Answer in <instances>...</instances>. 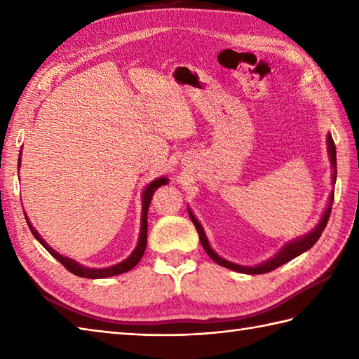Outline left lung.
<instances>
[{"instance_id":"obj_1","label":"left lung","mask_w":359,"mask_h":359,"mask_svg":"<svg viewBox=\"0 0 359 359\" xmlns=\"http://www.w3.org/2000/svg\"><path fill=\"white\" fill-rule=\"evenodd\" d=\"M327 144H329V158L332 162V168H333V174H332V179H333V184L337 182V147H334V142L332 139L330 134H327ZM332 205H333V191L329 197V205H327V208L324 211V215L321 217V220H319V224L315 226V230H311L309 234L302 236V238L296 239V241H292L285 243L284 247H282L276 256H273L271 259H269V261H265L262 264L259 265H255V266H247V265H239V264H234V262H230L226 261V259L220 257L215 250H212L210 247L208 243V239L207 236H205V231L202 225L199 224V220L196 219V216L193 215V211L188 208V212H189V217H191L193 224L196 226L197 233H199V239H201V243L203 250L207 251V255L215 261L216 264L225 266V269H230V270H234V271H239V273H247V274H262V273H269V271H273L274 269H278V266L287 264L288 261H292V259H294L296 256L302 255L304 251L310 250L311 247L315 245V243L318 242V239L321 238V234L324 231V228L327 225V222H329V217H330V212H332Z\"/></svg>"}]
</instances>
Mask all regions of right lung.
Instances as JSON below:
<instances>
[{"instance_id":"1","label":"right lung","mask_w":359,"mask_h":359,"mask_svg":"<svg viewBox=\"0 0 359 359\" xmlns=\"http://www.w3.org/2000/svg\"><path fill=\"white\" fill-rule=\"evenodd\" d=\"M21 156V154H20ZM21 162V158H18V165ZM168 184V179L165 177H158L156 180H152L151 184L144 188V191L142 194V224H140V236H139V242H137V247L134 248V251L129 257H126L125 261H121L116 265L112 266H106V269H89V266H85L79 264L77 261H74V259H69L67 256H62L60 253H57L55 250L52 247H49L46 241L41 238L40 234L36 233L35 228L32 226V224L29 222V217L26 216L25 212V217H26V222L30 228V231H32L34 238L41 243V245L49 251V253L57 259L60 264H63L67 270H69L75 276H80V278H88V279H102V278H109V276H117V274L121 273H126L129 270H133L134 266L140 262V259L143 257L144 253V248H147V236H148V208H149V203L152 199V194H154L156 189L158 187H162Z\"/></svg>"}]
</instances>
